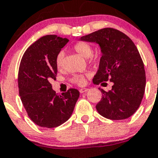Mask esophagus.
Returning a JSON list of instances; mask_svg holds the SVG:
<instances>
[{
  "label": "esophagus",
  "mask_w": 158,
  "mask_h": 158,
  "mask_svg": "<svg viewBox=\"0 0 158 158\" xmlns=\"http://www.w3.org/2000/svg\"><path fill=\"white\" fill-rule=\"evenodd\" d=\"M88 90H89L88 88H81L80 89V93H81V94H84V93L87 92Z\"/></svg>",
  "instance_id": "1"
}]
</instances>
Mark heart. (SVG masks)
I'll return each instance as SVG.
<instances>
[{"instance_id":"b5f03b06","label":"heart","mask_w":158,"mask_h":158,"mask_svg":"<svg viewBox=\"0 0 158 158\" xmlns=\"http://www.w3.org/2000/svg\"><path fill=\"white\" fill-rule=\"evenodd\" d=\"M74 51L77 52L80 55L84 58H90L93 55V47L90 43L85 41H79L76 43L73 46ZM64 52H59L55 57V66L57 69H61L62 68ZM71 81L78 85H83L85 83V76L83 74H77L71 78Z\"/></svg>"}]
</instances>
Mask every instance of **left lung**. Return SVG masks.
Returning a JSON list of instances; mask_svg holds the SVG:
<instances>
[{
	"label": "left lung",
	"instance_id": "1",
	"mask_svg": "<svg viewBox=\"0 0 158 158\" xmlns=\"http://www.w3.org/2000/svg\"><path fill=\"white\" fill-rule=\"evenodd\" d=\"M81 40L98 43L103 53L94 84L113 83L111 90L100 89L102 99L96 106L98 113L113 120L132 115L141 103L146 84L144 63L132 40L113 28L95 31Z\"/></svg>",
	"mask_w": 158,
	"mask_h": 158
}]
</instances>
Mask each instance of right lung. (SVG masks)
Returning a JSON list of instances; mask_svg holds the SVG:
<instances>
[{
    "mask_svg": "<svg viewBox=\"0 0 158 158\" xmlns=\"http://www.w3.org/2000/svg\"><path fill=\"white\" fill-rule=\"evenodd\" d=\"M68 41L55 35L43 36L27 48L19 64L21 101L30 119L41 127L55 128L65 123L79 97L77 89L57 94L50 84L58 72L55 57Z\"/></svg>",
    "mask_w": 158,
    "mask_h": 158,
    "instance_id": "1",
    "label": "right lung"
}]
</instances>
